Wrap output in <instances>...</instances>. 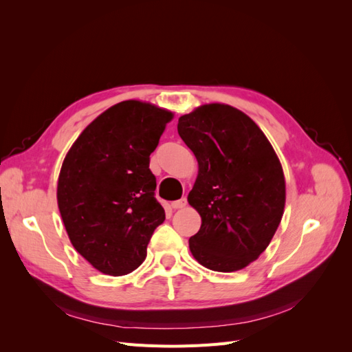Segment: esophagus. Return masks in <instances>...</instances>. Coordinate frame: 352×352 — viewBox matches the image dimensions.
<instances>
[{
	"instance_id": "esophagus-1",
	"label": "esophagus",
	"mask_w": 352,
	"mask_h": 352,
	"mask_svg": "<svg viewBox=\"0 0 352 352\" xmlns=\"http://www.w3.org/2000/svg\"><path fill=\"white\" fill-rule=\"evenodd\" d=\"M186 204H188V199H186V198H180V199L172 202V207H173L175 210H180V208H185Z\"/></svg>"
}]
</instances>
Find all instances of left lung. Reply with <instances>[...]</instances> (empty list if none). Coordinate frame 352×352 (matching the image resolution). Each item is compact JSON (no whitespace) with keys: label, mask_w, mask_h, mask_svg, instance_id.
I'll list each match as a JSON object with an SVG mask.
<instances>
[{"label":"left lung","mask_w":352,"mask_h":352,"mask_svg":"<svg viewBox=\"0 0 352 352\" xmlns=\"http://www.w3.org/2000/svg\"><path fill=\"white\" fill-rule=\"evenodd\" d=\"M179 136L197 157L188 202L201 216L189 250L204 267L236 272L269 247L285 208V176L272 144L241 110L206 104L179 117Z\"/></svg>","instance_id":"obj_1"}]
</instances>
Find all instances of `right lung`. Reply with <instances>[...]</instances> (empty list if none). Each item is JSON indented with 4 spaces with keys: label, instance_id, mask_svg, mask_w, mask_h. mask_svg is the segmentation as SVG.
<instances>
[{
    "label": "right lung",
    "instance_id": "1",
    "mask_svg": "<svg viewBox=\"0 0 352 352\" xmlns=\"http://www.w3.org/2000/svg\"><path fill=\"white\" fill-rule=\"evenodd\" d=\"M172 119L173 113L150 102H119L85 127L63 162V223L74 250L104 274L140 267L166 219L150 155Z\"/></svg>",
    "mask_w": 352,
    "mask_h": 352
}]
</instances>
